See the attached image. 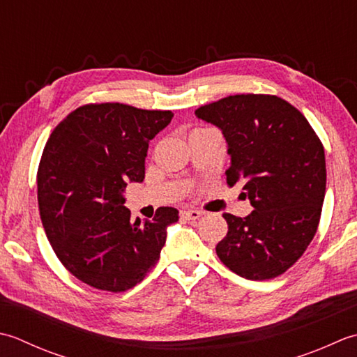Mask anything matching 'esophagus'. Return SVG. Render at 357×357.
Here are the masks:
<instances>
[{
    "mask_svg": "<svg viewBox=\"0 0 357 357\" xmlns=\"http://www.w3.org/2000/svg\"><path fill=\"white\" fill-rule=\"evenodd\" d=\"M180 217L185 220H197L199 217H202L200 211H195V209H188V211H181Z\"/></svg>",
    "mask_w": 357,
    "mask_h": 357,
    "instance_id": "34e87169",
    "label": "esophagus"
}]
</instances>
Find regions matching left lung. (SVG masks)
Segmentation results:
<instances>
[{
	"mask_svg": "<svg viewBox=\"0 0 357 357\" xmlns=\"http://www.w3.org/2000/svg\"><path fill=\"white\" fill-rule=\"evenodd\" d=\"M195 115L222 129L231 166L227 183H243L254 208L223 214L228 232L215 252L232 273L274 279L293 266L314 237L325 197L321 138L303 114L278 96L240 93L200 106Z\"/></svg>",
	"mask_w": 357,
	"mask_h": 357,
	"instance_id": "obj_1",
	"label": "left lung"
}]
</instances>
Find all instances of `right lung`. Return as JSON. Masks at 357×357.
<instances>
[{"mask_svg": "<svg viewBox=\"0 0 357 357\" xmlns=\"http://www.w3.org/2000/svg\"><path fill=\"white\" fill-rule=\"evenodd\" d=\"M172 117L171 111L89 103L50 134L36 172L40 217L56 257L86 285L123 293L158 261L178 211L162 206L152 220L134 222L123 192L129 181H143L149 140Z\"/></svg>", "mask_w": 357, "mask_h": 357, "instance_id": "obj_1", "label": "right lung"}]
</instances>
